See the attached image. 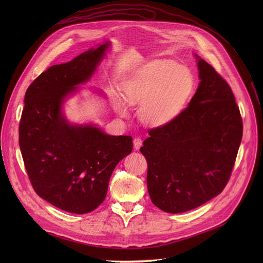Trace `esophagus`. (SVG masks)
<instances>
[{
	"label": "esophagus",
	"mask_w": 263,
	"mask_h": 263,
	"mask_svg": "<svg viewBox=\"0 0 263 263\" xmlns=\"http://www.w3.org/2000/svg\"><path fill=\"white\" fill-rule=\"evenodd\" d=\"M142 144H143V141H142V139H140V137H135V139L133 140V145H134L135 150H139L141 148Z\"/></svg>",
	"instance_id": "1"
}]
</instances>
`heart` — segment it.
Masks as SVG:
<instances>
[{"label":"heart","instance_id":"1","mask_svg":"<svg viewBox=\"0 0 263 263\" xmlns=\"http://www.w3.org/2000/svg\"><path fill=\"white\" fill-rule=\"evenodd\" d=\"M195 87L191 69L172 61H154L132 72L122 83V99L129 106H140L141 120L162 127L175 120L185 108ZM119 115L129 110L118 97L114 98Z\"/></svg>","mask_w":263,"mask_h":263}]
</instances>
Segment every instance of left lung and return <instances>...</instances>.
<instances>
[{
  "mask_svg": "<svg viewBox=\"0 0 263 263\" xmlns=\"http://www.w3.org/2000/svg\"><path fill=\"white\" fill-rule=\"evenodd\" d=\"M195 58L200 82L189 106L172 122L149 130L140 149L148 163L151 201L174 214L195 209L222 193L243 133L228 83Z\"/></svg>",
  "mask_w": 263,
  "mask_h": 263,
  "instance_id": "1",
  "label": "left lung"
}]
</instances>
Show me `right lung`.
<instances>
[{"label": "right lung", "instance_id": "right-lung-1", "mask_svg": "<svg viewBox=\"0 0 263 263\" xmlns=\"http://www.w3.org/2000/svg\"><path fill=\"white\" fill-rule=\"evenodd\" d=\"M109 41L54 65L27 88L19 126L25 170L37 194L76 214L93 211L105 199L110 175L131 154L132 137L108 135L93 123H70L63 104L88 82Z\"/></svg>", "mask_w": 263, "mask_h": 263}]
</instances>
